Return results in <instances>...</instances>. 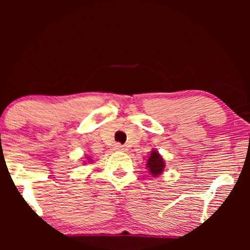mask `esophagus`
<instances>
[{
	"mask_svg": "<svg viewBox=\"0 0 250 250\" xmlns=\"http://www.w3.org/2000/svg\"><path fill=\"white\" fill-rule=\"evenodd\" d=\"M114 148H115L116 151H124V150H125L124 146H123L122 145H119V143H116Z\"/></svg>",
	"mask_w": 250,
	"mask_h": 250,
	"instance_id": "1",
	"label": "esophagus"
}]
</instances>
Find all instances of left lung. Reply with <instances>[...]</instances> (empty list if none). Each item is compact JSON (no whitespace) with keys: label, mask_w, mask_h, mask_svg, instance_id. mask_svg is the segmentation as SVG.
I'll list each match as a JSON object with an SVG mask.
<instances>
[{"label":"left lung","mask_w":250,"mask_h":250,"mask_svg":"<svg viewBox=\"0 0 250 250\" xmlns=\"http://www.w3.org/2000/svg\"><path fill=\"white\" fill-rule=\"evenodd\" d=\"M146 167L149 168V172L151 173V175L158 176L159 174L163 173L164 168H165V163H164L163 157L157 151H152L148 159V163H146Z\"/></svg>","instance_id":"left-lung-1"}]
</instances>
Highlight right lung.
<instances>
[{
    "label": "right lung",
    "instance_id": "obj_1",
    "mask_svg": "<svg viewBox=\"0 0 250 250\" xmlns=\"http://www.w3.org/2000/svg\"><path fill=\"white\" fill-rule=\"evenodd\" d=\"M88 159H90V158H88Z\"/></svg>",
    "mask_w": 250,
    "mask_h": 250
}]
</instances>
